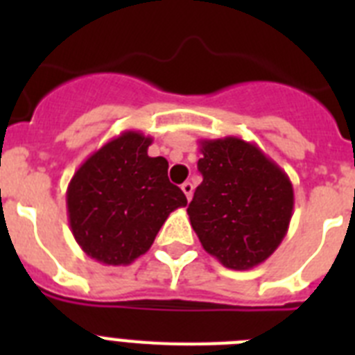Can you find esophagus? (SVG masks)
Masks as SVG:
<instances>
[{
    "label": "esophagus",
    "mask_w": 355,
    "mask_h": 355,
    "mask_svg": "<svg viewBox=\"0 0 355 355\" xmlns=\"http://www.w3.org/2000/svg\"><path fill=\"white\" fill-rule=\"evenodd\" d=\"M181 190H183V193L187 196L188 200L192 199V192H193V184L192 183H188V181H187V183H183V184H181Z\"/></svg>",
    "instance_id": "obj_1"
}]
</instances>
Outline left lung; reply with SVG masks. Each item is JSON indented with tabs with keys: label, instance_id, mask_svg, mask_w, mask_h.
Wrapping results in <instances>:
<instances>
[{
	"label": "left lung",
	"instance_id": "1",
	"mask_svg": "<svg viewBox=\"0 0 355 355\" xmlns=\"http://www.w3.org/2000/svg\"><path fill=\"white\" fill-rule=\"evenodd\" d=\"M202 183L188 216L200 245L227 268L249 270L274 254L290 227L293 184L256 144L200 140Z\"/></svg>",
	"mask_w": 355,
	"mask_h": 355
}]
</instances>
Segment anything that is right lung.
<instances>
[{
  "label": "right lung",
  "mask_w": 355,
  "mask_h": 355,
  "mask_svg": "<svg viewBox=\"0 0 355 355\" xmlns=\"http://www.w3.org/2000/svg\"><path fill=\"white\" fill-rule=\"evenodd\" d=\"M150 137L124 131L85 159L67 187L74 240L89 258L124 266L150 249L163 222L187 206L168 181V162L150 158Z\"/></svg>",
  "instance_id": "right-lung-1"
}]
</instances>
